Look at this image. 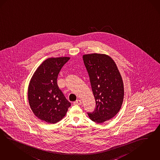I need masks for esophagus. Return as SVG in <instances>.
<instances>
[{
  "mask_svg": "<svg viewBox=\"0 0 160 160\" xmlns=\"http://www.w3.org/2000/svg\"><path fill=\"white\" fill-rule=\"evenodd\" d=\"M73 104H75L76 105H81L82 104V101H81V100H78L76 101H75L73 102Z\"/></svg>",
  "mask_w": 160,
  "mask_h": 160,
  "instance_id": "esophagus-1",
  "label": "esophagus"
}]
</instances>
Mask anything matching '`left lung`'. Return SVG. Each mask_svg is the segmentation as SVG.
<instances>
[{
    "label": "left lung",
    "instance_id": "left-lung-1",
    "mask_svg": "<svg viewBox=\"0 0 160 160\" xmlns=\"http://www.w3.org/2000/svg\"><path fill=\"white\" fill-rule=\"evenodd\" d=\"M96 102L94 111L89 118L102 123L114 117L123 103L124 87L121 75L114 61L104 54L83 55Z\"/></svg>",
    "mask_w": 160,
    "mask_h": 160
}]
</instances>
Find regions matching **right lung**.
<instances>
[{
	"instance_id": "1",
	"label": "right lung",
	"mask_w": 160,
	"mask_h": 160,
	"mask_svg": "<svg viewBox=\"0 0 160 160\" xmlns=\"http://www.w3.org/2000/svg\"><path fill=\"white\" fill-rule=\"evenodd\" d=\"M69 57L52 58L45 60L31 79L28 98L36 117L48 123H56L64 118L70 102L59 88L57 79Z\"/></svg>"
}]
</instances>
